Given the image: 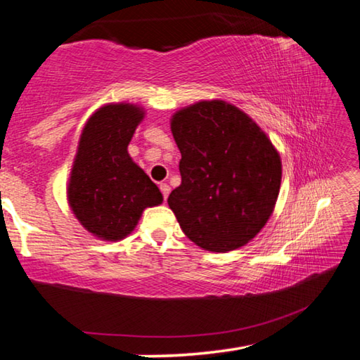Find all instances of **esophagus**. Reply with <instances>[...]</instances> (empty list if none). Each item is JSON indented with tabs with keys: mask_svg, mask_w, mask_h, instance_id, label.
<instances>
[{
	"mask_svg": "<svg viewBox=\"0 0 360 360\" xmlns=\"http://www.w3.org/2000/svg\"><path fill=\"white\" fill-rule=\"evenodd\" d=\"M160 191H162V193H163V198H168V195H169V192H172V187H169L167 182H162L160 184Z\"/></svg>",
	"mask_w": 360,
	"mask_h": 360,
	"instance_id": "esophagus-1",
	"label": "esophagus"
}]
</instances>
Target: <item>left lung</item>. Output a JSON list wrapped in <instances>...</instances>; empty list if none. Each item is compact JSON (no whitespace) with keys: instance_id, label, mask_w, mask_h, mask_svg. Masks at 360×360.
Listing matches in <instances>:
<instances>
[{"instance_id":"obj_1","label":"left lung","mask_w":360,"mask_h":360,"mask_svg":"<svg viewBox=\"0 0 360 360\" xmlns=\"http://www.w3.org/2000/svg\"><path fill=\"white\" fill-rule=\"evenodd\" d=\"M181 186L168 205L188 240L212 252L248 245L275 210L281 157L266 133L230 103L202 100L172 115Z\"/></svg>"}]
</instances>
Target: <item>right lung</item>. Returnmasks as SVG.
Wrapping results in <instances>:
<instances>
[{
	"label": "right lung",
	"mask_w": 360,
	"mask_h": 360,
	"mask_svg": "<svg viewBox=\"0 0 360 360\" xmlns=\"http://www.w3.org/2000/svg\"><path fill=\"white\" fill-rule=\"evenodd\" d=\"M144 108L108 103L85 122L66 197L82 227L103 241L135 230L143 211L163 202L162 192L129 154Z\"/></svg>",
	"instance_id": "obj_1"
}]
</instances>
